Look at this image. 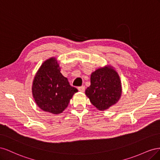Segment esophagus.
Returning <instances> with one entry per match:
<instances>
[{
	"label": "esophagus",
	"instance_id": "obj_1",
	"mask_svg": "<svg viewBox=\"0 0 160 160\" xmlns=\"http://www.w3.org/2000/svg\"><path fill=\"white\" fill-rule=\"evenodd\" d=\"M78 89H79V91H81V92H84L85 90V87L84 85H82V86H81V87H79Z\"/></svg>",
	"mask_w": 160,
	"mask_h": 160
}]
</instances>
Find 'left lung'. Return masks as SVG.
<instances>
[{"instance_id": "left-lung-1", "label": "left lung", "mask_w": 160, "mask_h": 160, "mask_svg": "<svg viewBox=\"0 0 160 160\" xmlns=\"http://www.w3.org/2000/svg\"><path fill=\"white\" fill-rule=\"evenodd\" d=\"M122 93L120 77L111 66L97 69L91 75V85L85 95L99 110L103 111L115 105Z\"/></svg>"}]
</instances>
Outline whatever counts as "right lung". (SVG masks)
Instances as JSON below:
<instances>
[{
  "label": "right lung",
  "instance_id": "add662e5",
  "mask_svg": "<svg viewBox=\"0 0 160 160\" xmlns=\"http://www.w3.org/2000/svg\"><path fill=\"white\" fill-rule=\"evenodd\" d=\"M55 57L45 61L38 69L32 86V96L42 110L53 114L62 113L76 92L60 72Z\"/></svg>",
  "mask_w": 160,
  "mask_h": 160
}]
</instances>
